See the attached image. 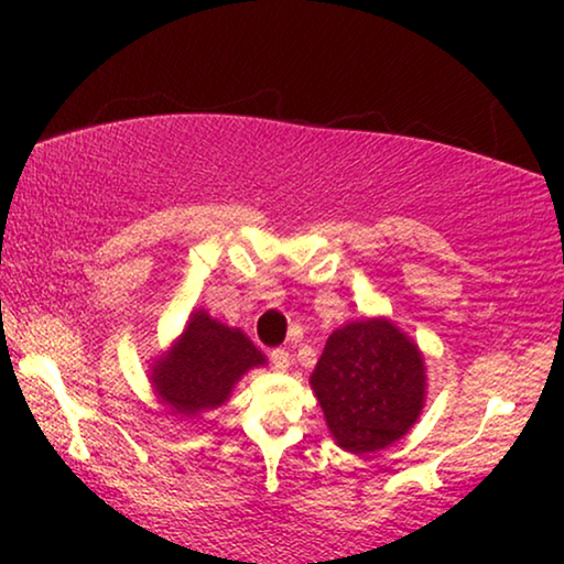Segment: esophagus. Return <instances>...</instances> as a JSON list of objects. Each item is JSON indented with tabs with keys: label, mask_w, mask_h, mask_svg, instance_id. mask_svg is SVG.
Instances as JSON below:
<instances>
[{
	"label": "esophagus",
	"mask_w": 564,
	"mask_h": 564,
	"mask_svg": "<svg viewBox=\"0 0 564 564\" xmlns=\"http://www.w3.org/2000/svg\"><path fill=\"white\" fill-rule=\"evenodd\" d=\"M269 361H272L274 369L284 372V369L290 367V351L288 349H272V351H269Z\"/></svg>",
	"instance_id": "obj_1"
}]
</instances>
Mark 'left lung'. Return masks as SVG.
<instances>
[{"label": "left lung", "instance_id": "left-lung-1", "mask_svg": "<svg viewBox=\"0 0 564 564\" xmlns=\"http://www.w3.org/2000/svg\"><path fill=\"white\" fill-rule=\"evenodd\" d=\"M311 384L336 444L369 454L413 426L426 375L419 346L392 323L357 321L330 334Z\"/></svg>", "mask_w": 564, "mask_h": 564}]
</instances>
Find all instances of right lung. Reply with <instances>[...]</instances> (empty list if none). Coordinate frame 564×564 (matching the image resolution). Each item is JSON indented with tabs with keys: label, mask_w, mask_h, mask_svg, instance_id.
<instances>
[{
	"label": "right lung",
	"mask_w": 564,
	"mask_h": 564,
	"mask_svg": "<svg viewBox=\"0 0 564 564\" xmlns=\"http://www.w3.org/2000/svg\"><path fill=\"white\" fill-rule=\"evenodd\" d=\"M264 361V354L241 330L197 311L172 354L153 369L151 380L172 413L192 419L226 403L238 377Z\"/></svg>",
	"instance_id": "obj_1"
}]
</instances>
